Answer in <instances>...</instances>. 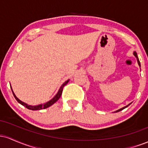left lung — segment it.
<instances>
[{
    "mask_svg": "<svg viewBox=\"0 0 148 148\" xmlns=\"http://www.w3.org/2000/svg\"><path fill=\"white\" fill-rule=\"evenodd\" d=\"M134 55L136 57V58H137V60H138V64H139V66H140V61H139V60H138V56H137V53H136V52H134ZM131 104V103H130V104H128L127 105V106H125V107H123V108H120V109H119V110H118V111H116L115 112H119V111H122V110H123L124 108H127V106H130V105Z\"/></svg>",
    "mask_w": 148,
    "mask_h": 148,
    "instance_id": "8db88e82",
    "label": "left lung"
}]
</instances>
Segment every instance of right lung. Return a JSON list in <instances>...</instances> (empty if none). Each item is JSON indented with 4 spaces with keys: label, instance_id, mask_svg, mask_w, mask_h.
Listing matches in <instances>:
<instances>
[{
    "label": "right lung",
    "instance_id": "add662e5",
    "mask_svg": "<svg viewBox=\"0 0 148 148\" xmlns=\"http://www.w3.org/2000/svg\"><path fill=\"white\" fill-rule=\"evenodd\" d=\"M69 80H67V81H66L65 82H64V84H62V86H61V87L60 88V89H59L58 92L56 95L52 99H51L50 101H48V102L44 103V104H40V105H37V106H30V105H28V104H27V103L23 102V101H21V100L18 99V98L16 97V95H14V93L13 92V91H12V93H13V95H14V97H15V99H16V101H17L19 103H21V105L24 106L25 108H28V109H30V110H33V111H37V110L45 109V108H48V107H49L50 106H51L52 104H53V103H55L56 101H57L59 99V98L60 97L61 95H62V90H63V87H64V86H65L66 84H67V83L69 82Z\"/></svg>",
    "mask_w": 148,
    "mask_h": 148
}]
</instances>
